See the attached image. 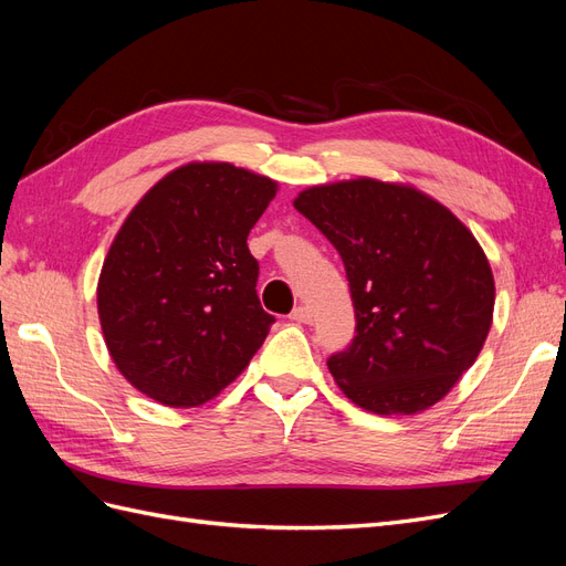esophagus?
Listing matches in <instances>:
<instances>
[{
	"label": "esophagus",
	"instance_id": "1",
	"mask_svg": "<svg viewBox=\"0 0 566 566\" xmlns=\"http://www.w3.org/2000/svg\"><path fill=\"white\" fill-rule=\"evenodd\" d=\"M290 321L312 323V321H314V314H312L310 306H297V310H293V314H290Z\"/></svg>",
	"mask_w": 566,
	"mask_h": 566
}]
</instances>
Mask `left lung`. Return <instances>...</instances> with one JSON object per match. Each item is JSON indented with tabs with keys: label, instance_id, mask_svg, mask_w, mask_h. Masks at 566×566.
Here are the masks:
<instances>
[{
	"label": "left lung",
	"instance_id": "8db88e82",
	"mask_svg": "<svg viewBox=\"0 0 566 566\" xmlns=\"http://www.w3.org/2000/svg\"><path fill=\"white\" fill-rule=\"evenodd\" d=\"M295 210L347 271L356 331L328 356L339 389L378 416H410L447 397L493 316L491 266L474 235L416 188L375 179L314 186Z\"/></svg>",
	"mask_w": 566,
	"mask_h": 566
}]
</instances>
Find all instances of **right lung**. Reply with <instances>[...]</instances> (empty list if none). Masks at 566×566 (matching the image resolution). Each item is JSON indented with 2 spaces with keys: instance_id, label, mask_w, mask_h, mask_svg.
<instances>
[{
  "instance_id": "1",
  "label": "right lung",
  "mask_w": 566,
  "mask_h": 566,
  "mask_svg": "<svg viewBox=\"0 0 566 566\" xmlns=\"http://www.w3.org/2000/svg\"><path fill=\"white\" fill-rule=\"evenodd\" d=\"M276 181L229 163L160 179L115 235L98 318L117 370L172 408L214 399L245 370L271 323L256 297L248 233Z\"/></svg>"
}]
</instances>
